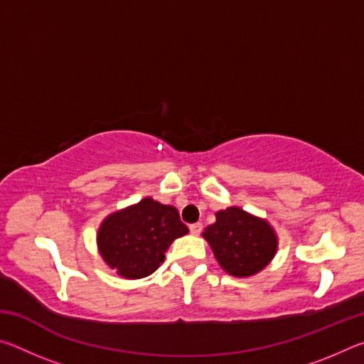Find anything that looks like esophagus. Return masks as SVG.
Here are the masks:
<instances>
[{
	"instance_id": "obj_1",
	"label": "esophagus",
	"mask_w": 364,
	"mask_h": 364,
	"mask_svg": "<svg viewBox=\"0 0 364 364\" xmlns=\"http://www.w3.org/2000/svg\"><path fill=\"white\" fill-rule=\"evenodd\" d=\"M189 231L191 234H194V236H199L200 231H202V223H194L189 226Z\"/></svg>"
}]
</instances>
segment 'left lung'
I'll list each match as a JSON object with an SVG mask.
<instances>
[{"mask_svg":"<svg viewBox=\"0 0 364 364\" xmlns=\"http://www.w3.org/2000/svg\"><path fill=\"white\" fill-rule=\"evenodd\" d=\"M215 218V223L205 228L202 237L228 274L250 278L268 267L279 242L274 228L267 220L236 205L218 210Z\"/></svg>","mask_w":364,"mask_h":364,"instance_id":"obj_1","label":"left lung"}]
</instances>
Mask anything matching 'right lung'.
Masks as SVG:
<instances>
[{
    "mask_svg": "<svg viewBox=\"0 0 364 364\" xmlns=\"http://www.w3.org/2000/svg\"><path fill=\"white\" fill-rule=\"evenodd\" d=\"M188 232L173 205L144 197L107 215L97 230L96 244L110 269L125 279H141L152 274L164 263L171 242Z\"/></svg>",
    "mask_w": 364,
    "mask_h": 364,
    "instance_id": "1",
    "label": "right lung"
}]
</instances>
